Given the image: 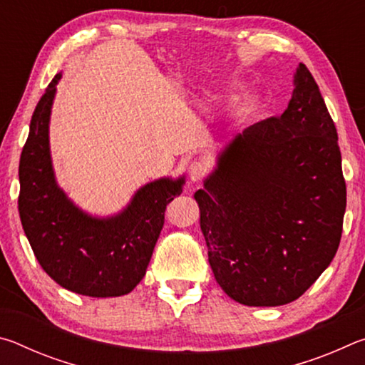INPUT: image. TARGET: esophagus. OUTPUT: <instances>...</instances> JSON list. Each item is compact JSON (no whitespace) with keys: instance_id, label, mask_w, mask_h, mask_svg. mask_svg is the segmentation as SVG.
Segmentation results:
<instances>
[{"instance_id":"1","label":"esophagus","mask_w":365,"mask_h":365,"mask_svg":"<svg viewBox=\"0 0 365 365\" xmlns=\"http://www.w3.org/2000/svg\"><path fill=\"white\" fill-rule=\"evenodd\" d=\"M206 172H207V169H206L205 164H202V163H193V164L190 165V170H188L190 180L193 182V183H197L200 180H202V178H205Z\"/></svg>"}]
</instances>
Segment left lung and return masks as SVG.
I'll list each match as a JSON object with an SVG mask.
<instances>
[{"label":"left lung","instance_id":"1","mask_svg":"<svg viewBox=\"0 0 365 365\" xmlns=\"http://www.w3.org/2000/svg\"><path fill=\"white\" fill-rule=\"evenodd\" d=\"M285 113L237 133L197 190L200 225L220 288L245 306H283L335 257L346 185L338 133L304 64Z\"/></svg>","mask_w":365,"mask_h":365}]
</instances>
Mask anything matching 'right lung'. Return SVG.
<instances>
[{"instance_id":"right-lung-1","label":"right lung","mask_w":365,"mask_h":365,"mask_svg":"<svg viewBox=\"0 0 365 365\" xmlns=\"http://www.w3.org/2000/svg\"><path fill=\"white\" fill-rule=\"evenodd\" d=\"M61 77L56 73L36 104L21 154V222L36 261L58 285L91 298H115L130 293L145 277L165 206L182 193L185 175L143 185L122 211L106 217L78 207L58 185L49 150Z\"/></svg>"}]
</instances>
